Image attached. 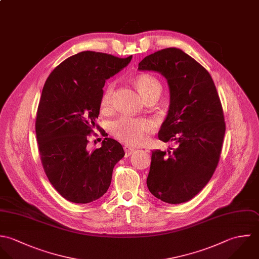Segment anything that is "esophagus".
<instances>
[{"instance_id":"obj_1","label":"esophagus","mask_w":259,"mask_h":259,"mask_svg":"<svg viewBox=\"0 0 259 259\" xmlns=\"http://www.w3.org/2000/svg\"><path fill=\"white\" fill-rule=\"evenodd\" d=\"M124 150H125V156H126V157L132 155V154L135 152V149H134V148H131V147H129V146H125V147H124Z\"/></svg>"}]
</instances>
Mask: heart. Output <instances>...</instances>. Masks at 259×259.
<instances>
[{
  "instance_id": "1",
  "label": "heart",
  "mask_w": 259,
  "mask_h": 259,
  "mask_svg": "<svg viewBox=\"0 0 259 259\" xmlns=\"http://www.w3.org/2000/svg\"><path fill=\"white\" fill-rule=\"evenodd\" d=\"M135 86L138 89L143 99H147L153 95H160L162 91V85L160 81L150 74H141L134 80ZM114 91V85L108 84L101 96V107L108 108L112 100ZM155 129V122L146 118H132L121 117L114 121L111 125L112 134L120 141L137 146L145 143L149 137V134Z\"/></svg>"
}]
</instances>
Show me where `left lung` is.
I'll list each match as a JSON object with an SVG mask.
<instances>
[{
	"mask_svg": "<svg viewBox=\"0 0 259 259\" xmlns=\"http://www.w3.org/2000/svg\"><path fill=\"white\" fill-rule=\"evenodd\" d=\"M138 70L167 80L170 104L158 138L177 144L172 152L152 151L147 187L163 202H186L209 182L221 153L225 122L216 87L206 69L177 48L145 57Z\"/></svg>",
	"mask_w": 259,
	"mask_h": 259,
	"instance_id": "1",
	"label": "left lung"
}]
</instances>
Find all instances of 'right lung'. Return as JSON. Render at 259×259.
I'll use <instances>...</instances> for the list:
<instances>
[{
    "instance_id": "obj_1",
    "label": "right lung",
    "mask_w": 259,
    "mask_h": 259,
    "mask_svg": "<svg viewBox=\"0 0 259 259\" xmlns=\"http://www.w3.org/2000/svg\"><path fill=\"white\" fill-rule=\"evenodd\" d=\"M132 59L84 51L58 65L43 87L36 118V135L44 171L54 188L68 201L85 204L107 192L113 168L125 152L104 138L101 147L87 148L99 116L105 81ZM107 136V135H106Z\"/></svg>"
}]
</instances>
